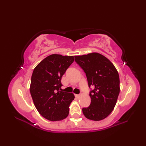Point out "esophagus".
Instances as JSON below:
<instances>
[{
    "label": "esophagus",
    "mask_w": 146,
    "mask_h": 146,
    "mask_svg": "<svg viewBox=\"0 0 146 146\" xmlns=\"http://www.w3.org/2000/svg\"><path fill=\"white\" fill-rule=\"evenodd\" d=\"M75 97H76V98H80V95H77V94H75Z\"/></svg>",
    "instance_id": "34e87169"
}]
</instances>
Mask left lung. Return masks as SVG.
Returning a JSON list of instances; mask_svg holds the SVG:
<instances>
[{
  "instance_id": "1",
  "label": "left lung",
  "mask_w": 146,
  "mask_h": 146,
  "mask_svg": "<svg viewBox=\"0 0 146 146\" xmlns=\"http://www.w3.org/2000/svg\"><path fill=\"white\" fill-rule=\"evenodd\" d=\"M75 60L84 71L91 104L82 111L88 119L99 121L105 119L115 106L120 93L119 75L115 67L104 56L97 52L75 56Z\"/></svg>"
}]
</instances>
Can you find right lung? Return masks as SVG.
Listing matches in <instances>:
<instances>
[{"label": "right lung", "mask_w": 146, "mask_h": 146, "mask_svg": "<svg viewBox=\"0 0 146 146\" xmlns=\"http://www.w3.org/2000/svg\"><path fill=\"white\" fill-rule=\"evenodd\" d=\"M74 61L73 56L53 54L35 67L31 76L30 93L36 109L51 121L62 120L69 114L75 96L62 92L61 77Z\"/></svg>", "instance_id": "obj_1"}]
</instances>
